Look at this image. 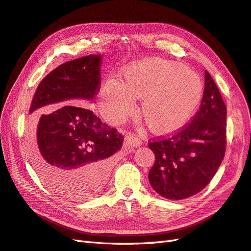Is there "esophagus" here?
I'll return each instance as SVG.
<instances>
[{
    "instance_id": "obj_1",
    "label": "esophagus",
    "mask_w": 251,
    "mask_h": 251,
    "mask_svg": "<svg viewBox=\"0 0 251 251\" xmlns=\"http://www.w3.org/2000/svg\"><path fill=\"white\" fill-rule=\"evenodd\" d=\"M141 144H142V141L138 137L133 136V134H129L125 140V150L127 152H131L133 147H138Z\"/></svg>"
}]
</instances>
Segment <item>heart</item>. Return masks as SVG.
<instances>
[{"mask_svg": "<svg viewBox=\"0 0 251 251\" xmlns=\"http://www.w3.org/2000/svg\"><path fill=\"white\" fill-rule=\"evenodd\" d=\"M203 86L199 76L182 64L150 58L127 67L120 81L109 79L100 86V112L118 123L136 110L134 100H142L140 112L150 129L174 133L188 123L201 105Z\"/></svg>", "mask_w": 251, "mask_h": 251, "instance_id": "heart-1", "label": "heart"}]
</instances>
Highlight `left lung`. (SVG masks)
Wrapping results in <instances>:
<instances>
[{"instance_id":"1","label":"left lung","mask_w":251,"mask_h":251,"mask_svg":"<svg viewBox=\"0 0 251 251\" xmlns=\"http://www.w3.org/2000/svg\"><path fill=\"white\" fill-rule=\"evenodd\" d=\"M227 108L215 81L204 71V90L199 110L174 136L149 143L155 164L149 180L159 195L188 198L204 189L226 151Z\"/></svg>"}]
</instances>
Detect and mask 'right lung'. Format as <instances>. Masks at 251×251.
Here are the masks:
<instances>
[{
	"instance_id": "right-lung-1",
	"label": "right lung",
	"mask_w": 251,
	"mask_h": 251,
	"mask_svg": "<svg viewBox=\"0 0 251 251\" xmlns=\"http://www.w3.org/2000/svg\"><path fill=\"white\" fill-rule=\"evenodd\" d=\"M100 55H89L57 67L38 86L29 114L56 102L92 100L100 91ZM123 141L115 128L102 123L88 108L64 105L41 115L33 164L57 194L73 199L91 197L104 188L113 155Z\"/></svg>"
}]
</instances>
